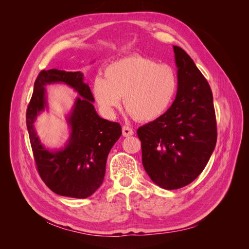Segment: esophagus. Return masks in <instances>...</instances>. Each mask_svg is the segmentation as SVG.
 <instances>
[{
  "instance_id": "esophagus-1",
  "label": "esophagus",
  "mask_w": 249,
  "mask_h": 249,
  "mask_svg": "<svg viewBox=\"0 0 249 249\" xmlns=\"http://www.w3.org/2000/svg\"><path fill=\"white\" fill-rule=\"evenodd\" d=\"M134 134V131L132 127L127 126V125H124L123 126V135L124 137H129V136H132V135Z\"/></svg>"
}]
</instances>
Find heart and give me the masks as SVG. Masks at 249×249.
I'll list each match as a JSON object with an SVG mask.
<instances>
[{
  "mask_svg": "<svg viewBox=\"0 0 249 249\" xmlns=\"http://www.w3.org/2000/svg\"><path fill=\"white\" fill-rule=\"evenodd\" d=\"M104 77L92 83L94 100L105 114L113 116L122 105L141 122L161 117L172 104L178 87L176 70L140 55L124 57L110 63Z\"/></svg>",
  "mask_w": 249,
  "mask_h": 249,
  "instance_id": "heart-1",
  "label": "heart"
}]
</instances>
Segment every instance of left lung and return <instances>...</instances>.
Returning a JSON list of instances; mask_svg holds the SVG:
<instances>
[{"label": "left lung", "instance_id": "left-lung-1", "mask_svg": "<svg viewBox=\"0 0 249 249\" xmlns=\"http://www.w3.org/2000/svg\"><path fill=\"white\" fill-rule=\"evenodd\" d=\"M178 87L164 114L140 126L142 164L163 189L192 183L210 160L217 141L213 95L208 81L190 56L173 46Z\"/></svg>", "mask_w": 249, "mask_h": 249}]
</instances>
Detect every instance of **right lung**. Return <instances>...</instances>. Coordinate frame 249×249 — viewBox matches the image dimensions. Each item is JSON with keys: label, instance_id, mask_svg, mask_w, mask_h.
Listing matches in <instances>:
<instances>
[{"label": "right lung", "instance_id": "1", "mask_svg": "<svg viewBox=\"0 0 249 249\" xmlns=\"http://www.w3.org/2000/svg\"><path fill=\"white\" fill-rule=\"evenodd\" d=\"M81 71L59 70L41 71L34 83V91L27 109L26 122L30 142L41 179L50 189L62 196L86 198L103 184L107 158L112 146L122 135V126L101 118L94 109L93 95L83 82ZM64 82L80 94L68 122L71 136L61 150L49 151L40 143L33 124L45 108L44 86Z\"/></svg>", "mask_w": 249, "mask_h": 249}]
</instances>
